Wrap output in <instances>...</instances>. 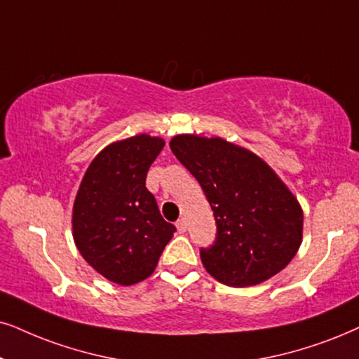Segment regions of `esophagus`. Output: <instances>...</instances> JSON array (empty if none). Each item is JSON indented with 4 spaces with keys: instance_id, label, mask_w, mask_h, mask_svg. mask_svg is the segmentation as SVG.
Instances as JSON below:
<instances>
[{
    "instance_id": "34e87169",
    "label": "esophagus",
    "mask_w": 359,
    "mask_h": 359,
    "mask_svg": "<svg viewBox=\"0 0 359 359\" xmlns=\"http://www.w3.org/2000/svg\"><path fill=\"white\" fill-rule=\"evenodd\" d=\"M175 226H177V230H179L180 233H184L185 230H187V220H185V219H179V220H177Z\"/></svg>"
}]
</instances>
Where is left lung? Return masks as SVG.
Listing matches in <instances>:
<instances>
[{
    "mask_svg": "<svg viewBox=\"0 0 359 359\" xmlns=\"http://www.w3.org/2000/svg\"><path fill=\"white\" fill-rule=\"evenodd\" d=\"M170 149L201 184L215 217V242L201 248L208 273L243 288L283 270L300 248L303 212L278 175L220 137L175 135Z\"/></svg>",
    "mask_w": 359,
    "mask_h": 359,
    "instance_id": "left-lung-1",
    "label": "left lung"
}]
</instances>
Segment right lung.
Here are the masks:
<instances>
[{
    "mask_svg": "<svg viewBox=\"0 0 359 359\" xmlns=\"http://www.w3.org/2000/svg\"><path fill=\"white\" fill-rule=\"evenodd\" d=\"M164 140L140 134L101 151L86 170L72 208L81 255L107 280L134 285L156 270L175 226L146 187Z\"/></svg>",
    "mask_w": 359,
    "mask_h": 359,
    "instance_id": "add662e5",
    "label": "right lung"
}]
</instances>
